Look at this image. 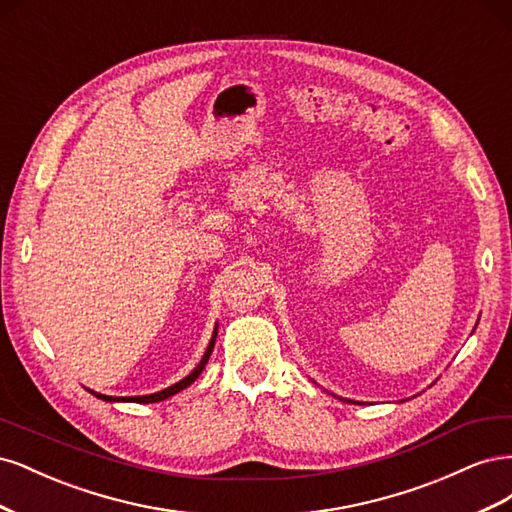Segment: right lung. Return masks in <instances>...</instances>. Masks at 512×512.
Wrapping results in <instances>:
<instances>
[{
  "mask_svg": "<svg viewBox=\"0 0 512 512\" xmlns=\"http://www.w3.org/2000/svg\"><path fill=\"white\" fill-rule=\"evenodd\" d=\"M215 335L218 333H213V337H211V342H209V346H207V352H205V356H203V361H200L198 365H196V369L192 371L190 376H185L183 380H179L177 384H173V386H168V389H164V391H160V393H153V395H143V397H111V395H100V393H94L98 399H104V401H134V404H156V401H162V399H168L170 395H175V393H179V391H183L185 386H190L200 374H203V369H205V365H207V361H209V356H211V352H213V344H215Z\"/></svg>",
  "mask_w": 512,
  "mask_h": 512,
  "instance_id": "1",
  "label": "right lung"
}]
</instances>
